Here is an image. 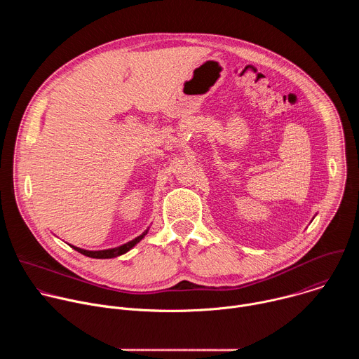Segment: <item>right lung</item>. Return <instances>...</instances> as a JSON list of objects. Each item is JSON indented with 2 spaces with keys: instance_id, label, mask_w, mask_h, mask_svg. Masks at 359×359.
I'll return each mask as SVG.
<instances>
[{
  "instance_id": "right-lung-1",
  "label": "right lung",
  "mask_w": 359,
  "mask_h": 359,
  "mask_svg": "<svg viewBox=\"0 0 359 359\" xmlns=\"http://www.w3.org/2000/svg\"><path fill=\"white\" fill-rule=\"evenodd\" d=\"M149 230H144L140 236H137L136 238L119 245V247H115V248H108V250H97V251H89V250H83V248H79V247H75V245H71L74 250H76L78 252L86 255V257H90V259H114V257H118V255H122L125 252H128L130 248H133L146 234H147Z\"/></svg>"
}]
</instances>
